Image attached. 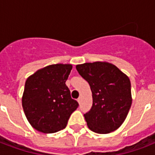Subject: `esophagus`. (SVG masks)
<instances>
[{"mask_svg":"<svg viewBox=\"0 0 155 155\" xmlns=\"http://www.w3.org/2000/svg\"><path fill=\"white\" fill-rule=\"evenodd\" d=\"M81 101H82V97H79V98H78L77 99V101L79 102V103H80V102H81Z\"/></svg>","mask_w":155,"mask_h":155,"instance_id":"34e87169","label":"esophagus"}]
</instances>
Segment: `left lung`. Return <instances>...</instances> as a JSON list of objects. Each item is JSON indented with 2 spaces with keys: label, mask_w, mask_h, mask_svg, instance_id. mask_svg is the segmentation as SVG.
<instances>
[{
  "label": "left lung",
  "mask_w": 155,
  "mask_h": 155,
  "mask_svg": "<svg viewBox=\"0 0 155 155\" xmlns=\"http://www.w3.org/2000/svg\"><path fill=\"white\" fill-rule=\"evenodd\" d=\"M92 94V106L84 114L87 127L97 134H109L122 125L132 104L130 80L113 63H85L76 65Z\"/></svg>",
  "instance_id": "left-lung-1"
}]
</instances>
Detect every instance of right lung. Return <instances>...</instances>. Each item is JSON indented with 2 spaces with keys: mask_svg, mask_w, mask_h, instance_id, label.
<instances>
[{
  "mask_svg": "<svg viewBox=\"0 0 155 155\" xmlns=\"http://www.w3.org/2000/svg\"><path fill=\"white\" fill-rule=\"evenodd\" d=\"M71 69V64H52L27 78L21 98L23 110L38 131L53 134L63 130L77 108L78 102L71 99L65 84Z\"/></svg>",
  "mask_w": 155,
  "mask_h": 155,
  "instance_id": "1",
  "label": "right lung"
}]
</instances>
